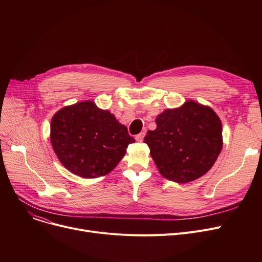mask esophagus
Instances as JSON below:
<instances>
[{"mask_svg":"<svg viewBox=\"0 0 262 262\" xmlns=\"http://www.w3.org/2000/svg\"><path fill=\"white\" fill-rule=\"evenodd\" d=\"M144 136H145V133L144 132H141L140 134H138L136 136V140L138 141V142H142L143 141V138H144Z\"/></svg>","mask_w":262,"mask_h":262,"instance_id":"34e87169","label":"esophagus"}]
</instances>
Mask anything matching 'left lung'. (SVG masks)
<instances>
[{
    "label": "left lung",
    "instance_id": "1",
    "mask_svg": "<svg viewBox=\"0 0 262 262\" xmlns=\"http://www.w3.org/2000/svg\"><path fill=\"white\" fill-rule=\"evenodd\" d=\"M156 124L144 142L164 178L186 184L211 169L222 150L223 138L221 120L210 107L187 101L164 110Z\"/></svg>",
    "mask_w": 262,
    "mask_h": 262
}]
</instances>
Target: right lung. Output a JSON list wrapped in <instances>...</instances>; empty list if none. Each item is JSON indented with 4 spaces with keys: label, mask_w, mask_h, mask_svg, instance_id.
<instances>
[{
    "label": "right lung",
    "mask_w": 262,
    "mask_h": 262,
    "mask_svg": "<svg viewBox=\"0 0 262 262\" xmlns=\"http://www.w3.org/2000/svg\"><path fill=\"white\" fill-rule=\"evenodd\" d=\"M50 138L62 166L84 178L107 175L135 142L125 125L92 101L58 110L51 121Z\"/></svg>",
    "instance_id": "right-lung-1"
}]
</instances>
